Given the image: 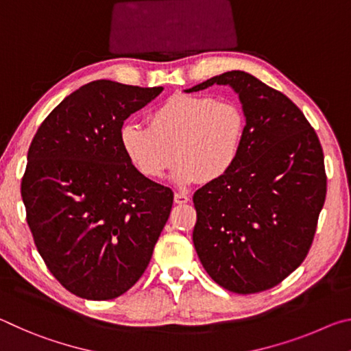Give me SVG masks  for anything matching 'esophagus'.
Wrapping results in <instances>:
<instances>
[{"instance_id":"esophagus-1","label":"esophagus","mask_w":351,"mask_h":351,"mask_svg":"<svg viewBox=\"0 0 351 351\" xmlns=\"http://www.w3.org/2000/svg\"><path fill=\"white\" fill-rule=\"evenodd\" d=\"M190 201V197L187 193H184V192H176L175 193V203L176 204H186V203H189Z\"/></svg>"}]
</instances>
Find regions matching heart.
<instances>
[{
	"label": "heart",
	"mask_w": 351,
	"mask_h": 351,
	"mask_svg": "<svg viewBox=\"0 0 351 351\" xmlns=\"http://www.w3.org/2000/svg\"><path fill=\"white\" fill-rule=\"evenodd\" d=\"M246 133V116L235 102H217L207 96L175 94L150 116V125L127 122L121 145L141 175L159 180L175 162L171 175L178 186L199 178L218 181L239 161Z\"/></svg>",
	"instance_id": "heart-1"
}]
</instances>
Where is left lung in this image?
Segmentation results:
<instances>
[{
  "instance_id": "8db88e82",
  "label": "left lung",
  "mask_w": 351,
  "mask_h": 351,
  "mask_svg": "<svg viewBox=\"0 0 351 351\" xmlns=\"http://www.w3.org/2000/svg\"><path fill=\"white\" fill-rule=\"evenodd\" d=\"M228 85L246 116L235 167L193 195V245L213 282L239 294L269 289L305 260L325 203L317 134L291 100L245 71H228L186 93Z\"/></svg>"
}]
</instances>
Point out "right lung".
I'll return each mask as SVG.
<instances>
[{
	"mask_svg": "<svg viewBox=\"0 0 351 351\" xmlns=\"http://www.w3.org/2000/svg\"><path fill=\"white\" fill-rule=\"evenodd\" d=\"M111 80L58 104L27 152L21 197L47 269L71 293L111 300L144 274L173 192L141 175L121 145L123 121L162 93Z\"/></svg>",
	"mask_w": 351,
	"mask_h": 351,
	"instance_id": "right-lung-1",
	"label": "right lung"
}]
</instances>
